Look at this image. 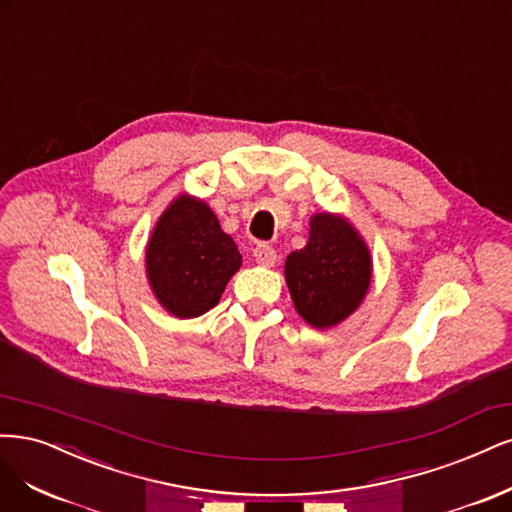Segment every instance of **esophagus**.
<instances>
[{"instance_id":"34e87169","label":"esophagus","mask_w":512,"mask_h":512,"mask_svg":"<svg viewBox=\"0 0 512 512\" xmlns=\"http://www.w3.org/2000/svg\"><path fill=\"white\" fill-rule=\"evenodd\" d=\"M253 255H255L257 263H261V266H274L276 263V251L270 244H257Z\"/></svg>"}]
</instances>
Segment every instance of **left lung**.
Instances as JSON below:
<instances>
[{
	"label": "left lung",
	"mask_w": 512,
	"mask_h": 512,
	"mask_svg": "<svg viewBox=\"0 0 512 512\" xmlns=\"http://www.w3.org/2000/svg\"><path fill=\"white\" fill-rule=\"evenodd\" d=\"M295 310L319 329L346 319L370 287L372 261L364 240L334 214L310 219L308 244L285 261Z\"/></svg>",
	"instance_id": "obj_1"
}]
</instances>
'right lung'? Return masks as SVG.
<instances>
[{
	"label": "right lung",
	"mask_w": 512,
	"mask_h": 512,
	"mask_svg": "<svg viewBox=\"0 0 512 512\" xmlns=\"http://www.w3.org/2000/svg\"><path fill=\"white\" fill-rule=\"evenodd\" d=\"M240 263L236 242L214 212L185 195L161 214L146 249V274L157 300L180 319L217 306Z\"/></svg>",
	"instance_id": "1"
}]
</instances>
